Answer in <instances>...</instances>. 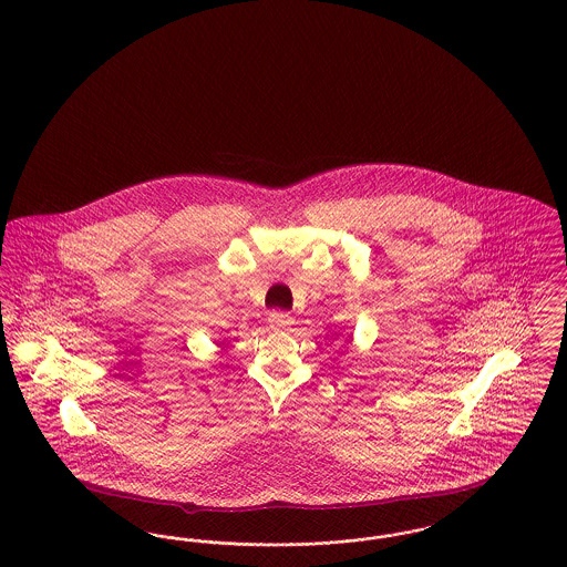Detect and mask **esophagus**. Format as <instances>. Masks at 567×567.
<instances>
[{
	"mask_svg": "<svg viewBox=\"0 0 567 567\" xmlns=\"http://www.w3.org/2000/svg\"><path fill=\"white\" fill-rule=\"evenodd\" d=\"M270 321L271 327H276V329H285V327H289V324L293 323V317L289 315V312H282V310H274L270 312Z\"/></svg>",
	"mask_w": 567,
	"mask_h": 567,
	"instance_id": "1",
	"label": "esophagus"
}]
</instances>
